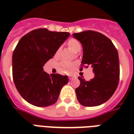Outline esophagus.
Instances as JSON below:
<instances>
[{
  "label": "esophagus",
  "instance_id": "1",
  "mask_svg": "<svg viewBox=\"0 0 134 134\" xmlns=\"http://www.w3.org/2000/svg\"><path fill=\"white\" fill-rule=\"evenodd\" d=\"M75 78H76V77H74V76L73 75H69V80H73V79H74Z\"/></svg>",
  "mask_w": 134,
  "mask_h": 134
}]
</instances>
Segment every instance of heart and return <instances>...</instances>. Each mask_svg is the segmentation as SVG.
I'll list each match as a JSON object with an SVG mask.
<instances>
[{
  "instance_id": "b5f03b06",
  "label": "heart",
  "mask_w": 134,
  "mask_h": 134,
  "mask_svg": "<svg viewBox=\"0 0 134 134\" xmlns=\"http://www.w3.org/2000/svg\"><path fill=\"white\" fill-rule=\"evenodd\" d=\"M67 45L69 46V48L71 49L74 53H77L81 49V43L76 39H70L68 42ZM59 52V50L57 51V53ZM74 67V65L72 63H68V62H63L60 63V71L62 72H68L70 70L72 69Z\"/></svg>"
}]
</instances>
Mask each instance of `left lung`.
<instances>
[{
  "instance_id": "obj_1",
  "label": "left lung",
  "mask_w": 134,
  "mask_h": 134,
  "mask_svg": "<svg viewBox=\"0 0 134 134\" xmlns=\"http://www.w3.org/2000/svg\"><path fill=\"white\" fill-rule=\"evenodd\" d=\"M72 35L82 44L81 65H90L94 74L90 81L79 76L80 86L76 89L78 101L84 106L101 105L112 97L118 86V51L110 39L100 32L86 30Z\"/></svg>"
}]
</instances>
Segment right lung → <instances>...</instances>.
<instances>
[{
	"label": "right lung",
	"mask_w": 134,
	"mask_h": 134,
	"mask_svg": "<svg viewBox=\"0 0 134 134\" xmlns=\"http://www.w3.org/2000/svg\"><path fill=\"white\" fill-rule=\"evenodd\" d=\"M69 36L67 32L39 28L25 35L18 42L12 55L14 83L29 104L38 107L54 104L69 81L67 76L49 75L43 68Z\"/></svg>",
	"instance_id": "1"
}]
</instances>
